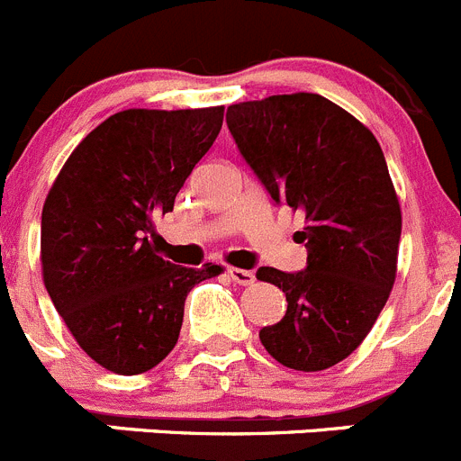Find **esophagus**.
Here are the masks:
<instances>
[{
	"instance_id": "obj_1",
	"label": "esophagus",
	"mask_w": 461,
	"mask_h": 461,
	"mask_svg": "<svg viewBox=\"0 0 461 461\" xmlns=\"http://www.w3.org/2000/svg\"><path fill=\"white\" fill-rule=\"evenodd\" d=\"M227 275L231 277V282L240 284V286H250V284H255V273H250V270L227 268Z\"/></svg>"
}]
</instances>
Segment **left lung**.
Returning <instances> with one entry per match:
<instances>
[{"instance_id":"obj_1","label":"left lung","mask_w":461,"mask_h":461,"mask_svg":"<svg viewBox=\"0 0 461 461\" xmlns=\"http://www.w3.org/2000/svg\"><path fill=\"white\" fill-rule=\"evenodd\" d=\"M227 127L270 200L307 221L295 236L303 270H257L289 303L261 343L284 366L325 371L366 339L393 289L402 218L384 154L359 120L313 93L231 104Z\"/></svg>"}]
</instances>
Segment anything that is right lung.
I'll return each mask as SVG.
<instances>
[{"label": "right lung", "mask_w": 461, "mask_h": 461, "mask_svg": "<svg viewBox=\"0 0 461 461\" xmlns=\"http://www.w3.org/2000/svg\"><path fill=\"white\" fill-rule=\"evenodd\" d=\"M222 111H120L77 145L47 195L45 289L77 343L106 371L139 375L166 359L188 291L221 273L161 259L152 221L172 211L218 139Z\"/></svg>", "instance_id": "obj_1"}]
</instances>
